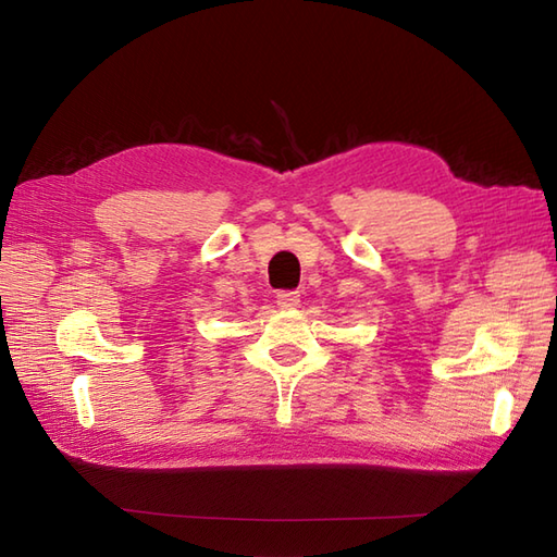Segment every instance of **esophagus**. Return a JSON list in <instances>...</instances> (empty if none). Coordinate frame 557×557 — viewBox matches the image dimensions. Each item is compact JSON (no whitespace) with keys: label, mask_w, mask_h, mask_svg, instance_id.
<instances>
[{"label":"esophagus","mask_w":557,"mask_h":557,"mask_svg":"<svg viewBox=\"0 0 557 557\" xmlns=\"http://www.w3.org/2000/svg\"><path fill=\"white\" fill-rule=\"evenodd\" d=\"M276 305L281 310H295V307L300 305V295L295 290H281L276 293Z\"/></svg>","instance_id":"obj_1"}]
</instances>
